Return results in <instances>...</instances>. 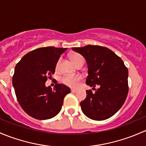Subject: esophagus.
<instances>
[{"label":"esophagus","mask_w":146,"mask_h":146,"mask_svg":"<svg viewBox=\"0 0 146 146\" xmlns=\"http://www.w3.org/2000/svg\"><path fill=\"white\" fill-rule=\"evenodd\" d=\"M71 92H77V90H76V89H71Z\"/></svg>","instance_id":"34e87169"}]
</instances>
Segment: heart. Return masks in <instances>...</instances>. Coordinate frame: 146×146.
Instances as JSON below:
<instances>
[{
  "label": "heart",
  "instance_id": "heart-1",
  "mask_svg": "<svg viewBox=\"0 0 146 146\" xmlns=\"http://www.w3.org/2000/svg\"><path fill=\"white\" fill-rule=\"evenodd\" d=\"M70 58L76 66L79 65L80 63L85 62L84 57L80 54H76V53L71 54ZM58 65H59V61H58V63H57L56 68L58 67ZM80 80H81V77L80 76H69V75L63 76L61 79V82L64 85L68 87H70V88H76V87H77Z\"/></svg>",
  "mask_w": 146,
  "mask_h": 146
}]
</instances>
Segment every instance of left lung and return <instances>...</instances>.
<instances>
[{
	"label": "left lung",
	"instance_id": "obj_1",
	"mask_svg": "<svg viewBox=\"0 0 146 146\" xmlns=\"http://www.w3.org/2000/svg\"><path fill=\"white\" fill-rule=\"evenodd\" d=\"M85 57L88 66L86 85L95 92L87 90L80 102L86 117L96 121L110 118L122 107L129 92L128 68L121 58L110 48L97 45L73 47ZM98 87V89L94 88Z\"/></svg>",
	"mask_w": 146,
	"mask_h": 146
}]
</instances>
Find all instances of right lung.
Listing matches in <instances>:
<instances>
[{
  "label": "right lung",
  "instance_id": "right-lung-1",
  "mask_svg": "<svg viewBox=\"0 0 146 146\" xmlns=\"http://www.w3.org/2000/svg\"><path fill=\"white\" fill-rule=\"evenodd\" d=\"M67 48L47 46L27 53L17 63L13 76L16 98L23 110L39 120L51 119L59 113L70 89L57 83L54 89L45 82L55 73L56 66Z\"/></svg>",
  "mask_w": 146,
  "mask_h": 146
}]
</instances>
